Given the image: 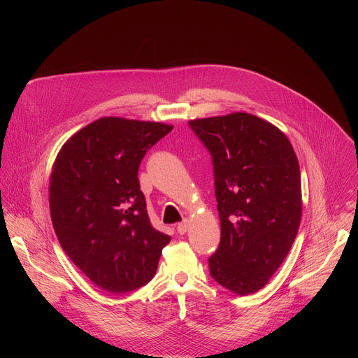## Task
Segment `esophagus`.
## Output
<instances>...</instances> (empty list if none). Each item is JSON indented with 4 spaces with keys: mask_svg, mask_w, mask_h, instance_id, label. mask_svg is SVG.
I'll list each match as a JSON object with an SVG mask.
<instances>
[{
    "mask_svg": "<svg viewBox=\"0 0 358 358\" xmlns=\"http://www.w3.org/2000/svg\"><path fill=\"white\" fill-rule=\"evenodd\" d=\"M189 230V220H183L182 223L178 224V233L185 234Z\"/></svg>",
    "mask_w": 358,
    "mask_h": 358,
    "instance_id": "obj_1",
    "label": "esophagus"
}]
</instances>
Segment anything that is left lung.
<instances>
[{
  "mask_svg": "<svg viewBox=\"0 0 358 358\" xmlns=\"http://www.w3.org/2000/svg\"><path fill=\"white\" fill-rule=\"evenodd\" d=\"M212 155L220 244L209 273L226 289L263 288L288 255L302 217L301 169L287 135L248 113L189 121Z\"/></svg>",
  "mask_w": 358,
  "mask_h": 358,
  "instance_id": "obj_1",
  "label": "left lung"
}]
</instances>
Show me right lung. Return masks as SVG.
Here are the masks:
<instances>
[{
  "instance_id": "1",
  "label": "right lung",
  "mask_w": 358,
  "mask_h": 358,
  "mask_svg": "<svg viewBox=\"0 0 358 358\" xmlns=\"http://www.w3.org/2000/svg\"><path fill=\"white\" fill-rule=\"evenodd\" d=\"M172 125L103 117L76 132L52 165L50 210L56 237L98 287L124 294L148 284L171 237L155 230L138 169Z\"/></svg>"
}]
</instances>
